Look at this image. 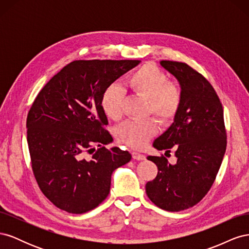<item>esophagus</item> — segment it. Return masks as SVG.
I'll list each match as a JSON object with an SVG mask.
<instances>
[{"label": "esophagus", "mask_w": 249, "mask_h": 249, "mask_svg": "<svg viewBox=\"0 0 249 249\" xmlns=\"http://www.w3.org/2000/svg\"><path fill=\"white\" fill-rule=\"evenodd\" d=\"M132 157H133L134 160H138V161L144 160V159H145V156L140 154V153H138V152H133V153H132Z\"/></svg>", "instance_id": "esophagus-1"}]
</instances>
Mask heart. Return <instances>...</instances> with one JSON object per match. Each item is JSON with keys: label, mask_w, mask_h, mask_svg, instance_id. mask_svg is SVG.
Returning a JSON list of instances; mask_svg holds the SVG:
<instances>
[{"label": "heart", "mask_w": 249, "mask_h": 249, "mask_svg": "<svg viewBox=\"0 0 249 249\" xmlns=\"http://www.w3.org/2000/svg\"><path fill=\"white\" fill-rule=\"evenodd\" d=\"M126 86L131 91L147 102L145 113L153 114L162 123L175 118L182 105V90L169 82L167 74L153 63H145L126 78ZM124 90L117 84H110L104 89L101 107L106 116L114 122L124 117ZM159 126L154 118L131 120L116 130L119 143L132 148H143L158 133Z\"/></svg>", "instance_id": "1"}]
</instances>
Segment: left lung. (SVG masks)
Returning a JSON list of instances; mask_svg holds the SVG:
<instances>
[{
  "label": "left lung",
  "instance_id": "obj_1",
  "mask_svg": "<svg viewBox=\"0 0 249 249\" xmlns=\"http://www.w3.org/2000/svg\"><path fill=\"white\" fill-rule=\"evenodd\" d=\"M160 64L178 79L183 99L175 122L154 147L166 154L173 148L178 161L148 156L158 173L145 191L157 207L178 212L198 203L212 187L227 149V130L219 97L201 73L183 62L161 60Z\"/></svg>",
  "mask_w": 249,
  "mask_h": 249
}]
</instances>
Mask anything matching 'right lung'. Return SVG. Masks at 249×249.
Returning <instances> with one entry per match:
<instances>
[{
    "label": "right lung",
    "instance_id": "right-lung-1",
    "mask_svg": "<svg viewBox=\"0 0 249 249\" xmlns=\"http://www.w3.org/2000/svg\"><path fill=\"white\" fill-rule=\"evenodd\" d=\"M139 62L74 60L37 94L27 117V141L36 182L57 208L72 214L93 210L108 196L112 172L131 160L126 150L105 147L113 138L101 97Z\"/></svg>",
    "mask_w": 249,
    "mask_h": 249
}]
</instances>
